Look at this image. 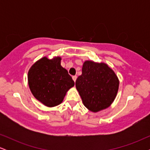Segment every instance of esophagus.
<instances>
[{
	"mask_svg": "<svg viewBox=\"0 0 150 150\" xmlns=\"http://www.w3.org/2000/svg\"><path fill=\"white\" fill-rule=\"evenodd\" d=\"M73 80H74V82H75V81H76V80H77V76H76V75H73Z\"/></svg>",
	"mask_w": 150,
	"mask_h": 150,
	"instance_id": "1",
	"label": "esophagus"
}]
</instances>
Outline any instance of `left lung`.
I'll use <instances>...</instances> for the list:
<instances>
[{
	"mask_svg": "<svg viewBox=\"0 0 150 150\" xmlns=\"http://www.w3.org/2000/svg\"><path fill=\"white\" fill-rule=\"evenodd\" d=\"M119 81L112 69L103 63L87 61L75 86L82 102L89 110L98 112L108 108L118 92Z\"/></svg>",
	"mask_w": 150,
	"mask_h": 150,
	"instance_id": "left-lung-1",
	"label": "left lung"
}]
</instances>
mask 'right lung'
Here are the masks:
<instances>
[{
    "label": "right lung",
    "instance_id": "1",
    "mask_svg": "<svg viewBox=\"0 0 150 150\" xmlns=\"http://www.w3.org/2000/svg\"><path fill=\"white\" fill-rule=\"evenodd\" d=\"M60 57L41 58L28 72V83L34 97L46 106L52 107L63 101L75 82L61 65Z\"/></svg>",
    "mask_w": 150,
    "mask_h": 150
}]
</instances>
